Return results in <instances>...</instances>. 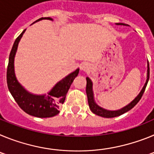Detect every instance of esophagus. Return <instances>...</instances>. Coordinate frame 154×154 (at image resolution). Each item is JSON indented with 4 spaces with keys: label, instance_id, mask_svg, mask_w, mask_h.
Wrapping results in <instances>:
<instances>
[{
    "label": "esophagus",
    "instance_id": "34e87169",
    "mask_svg": "<svg viewBox=\"0 0 154 154\" xmlns=\"http://www.w3.org/2000/svg\"><path fill=\"white\" fill-rule=\"evenodd\" d=\"M80 68H81V70L84 71V72H89L91 69L89 64L86 63V62H85V63H83V64H82L81 67Z\"/></svg>",
    "mask_w": 154,
    "mask_h": 154
}]
</instances>
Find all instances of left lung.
I'll use <instances>...</instances> for the list:
<instances>
[{"instance_id": "1", "label": "left lung", "mask_w": 154, "mask_h": 154, "mask_svg": "<svg viewBox=\"0 0 154 154\" xmlns=\"http://www.w3.org/2000/svg\"><path fill=\"white\" fill-rule=\"evenodd\" d=\"M116 24L118 25H127L126 24H123V23H117ZM149 62H148L147 65V79H146V83L144 85V86L143 87L142 90L140 91V92L139 93L138 96L133 99V101L128 104L127 106H124L123 108L120 109L119 110H116V111H110V110H106L105 109L102 108V107L99 106L96 103H95V100H94V96H93V91H92V82L91 81V79L87 77L86 78V94H87V98H88V103H89V108H90L91 111L93 112L94 114L96 115L99 116H102V117L105 118H112L116 117V116H119L122 115V114L125 113V112H128L129 110H130L131 109H133V107L135 106L138 103V102L140 100L141 97H142L144 91L146 89V87L147 85L148 81H149Z\"/></svg>"}]
</instances>
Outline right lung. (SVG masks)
<instances>
[{
	"mask_svg": "<svg viewBox=\"0 0 154 154\" xmlns=\"http://www.w3.org/2000/svg\"><path fill=\"white\" fill-rule=\"evenodd\" d=\"M43 19L52 21L51 17H41L35 22ZM25 30H24L22 33L16 38L9 55V62L7 69V83L8 89L20 108L26 113L39 118L52 117L59 113V106L65 102L66 94L75 78L78 75L79 69H77L75 72L70 73L69 75L65 76V78L58 82L48 93V96L33 95L25 90L17 82L14 68V61L17 45Z\"/></svg>",
	"mask_w": 154,
	"mask_h": 154,
	"instance_id": "add662e5",
	"label": "right lung"
}]
</instances>
